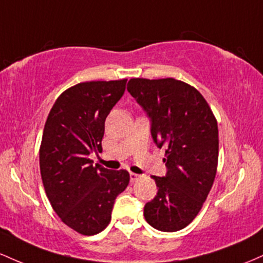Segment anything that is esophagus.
<instances>
[{
    "instance_id": "1",
    "label": "esophagus",
    "mask_w": 263,
    "mask_h": 263,
    "mask_svg": "<svg viewBox=\"0 0 263 263\" xmlns=\"http://www.w3.org/2000/svg\"><path fill=\"white\" fill-rule=\"evenodd\" d=\"M130 181L132 182H134V181H138V180H139V178H140V175H138V174H135V173H130Z\"/></svg>"
}]
</instances>
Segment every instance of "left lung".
<instances>
[{
	"instance_id": "left-lung-1",
	"label": "left lung",
	"mask_w": 263,
	"mask_h": 263,
	"mask_svg": "<svg viewBox=\"0 0 263 263\" xmlns=\"http://www.w3.org/2000/svg\"><path fill=\"white\" fill-rule=\"evenodd\" d=\"M128 92L150 120V133L165 150V176H152L158 194L144 206L154 229L175 232L201 210L214 184L219 159V129L208 102L174 78H133Z\"/></svg>"
}]
</instances>
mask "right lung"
Segmentation results:
<instances>
[{"mask_svg": "<svg viewBox=\"0 0 263 263\" xmlns=\"http://www.w3.org/2000/svg\"><path fill=\"white\" fill-rule=\"evenodd\" d=\"M126 79L84 82L58 97L44 125L40 167L44 190L61 220L82 235L103 231L114 201L129 184L126 170L93 165L102 152L108 114L125 92Z\"/></svg>", "mask_w": 263, "mask_h": 263, "instance_id": "add662e5", "label": "right lung"}]
</instances>
